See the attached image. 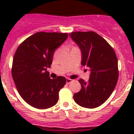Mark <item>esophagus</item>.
Here are the masks:
<instances>
[{
	"label": "esophagus",
	"instance_id": "1",
	"mask_svg": "<svg viewBox=\"0 0 134 134\" xmlns=\"http://www.w3.org/2000/svg\"><path fill=\"white\" fill-rule=\"evenodd\" d=\"M72 81V79H66V83H67V84H70Z\"/></svg>",
	"mask_w": 134,
	"mask_h": 134
}]
</instances>
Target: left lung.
I'll return each instance as SVG.
<instances>
[{"label":"left lung","instance_id":"obj_1","mask_svg":"<svg viewBox=\"0 0 134 134\" xmlns=\"http://www.w3.org/2000/svg\"><path fill=\"white\" fill-rule=\"evenodd\" d=\"M70 36L81 51V64L91 71L88 82L79 80L81 90L74 94V100L85 108L99 107L111 96L118 82L115 53L108 42L94 31L72 32Z\"/></svg>","mask_w":134,"mask_h":134}]
</instances>
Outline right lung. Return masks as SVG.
<instances>
[{
	"label": "right lung",
	"instance_id": "add662e5",
	"mask_svg": "<svg viewBox=\"0 0 134 134\" xmlns=\"http://www.w3.org/2000/svg\"><path fill=\"white\" fill-rule=\"evenodd\" d=\"M68 34L37 32L26 39L16 49L13 60L12 76L19 93L27 103L37 109L53 107L66 78L51 79L47 68L52 63L55 50Z\"/></svg>",
	"mask_w": 134,
	"mask_h": 134
}]
</instances>
